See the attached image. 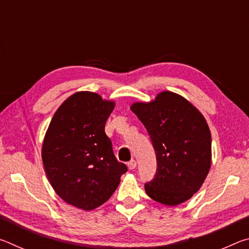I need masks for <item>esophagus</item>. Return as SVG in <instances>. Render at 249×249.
Masks as SVG:
<instances>
[{"label":"esophagus","instance_id":"1","mask_svg":"<svg viewBox=\"0 0 249 249\" xmlns=\"http://www.w3.org/2000/svg\"><path fill=\"white\" fill-rule=\"evenodd\" d=\"M136 166H137V162H136V160H134V159L130 160V161L127 163V167H128L129 170L135 169V168H136Z\"/></svg>","mask_w":249,"mask_h":249}]
</instances>
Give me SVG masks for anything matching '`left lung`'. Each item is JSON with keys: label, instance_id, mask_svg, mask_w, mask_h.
<instances>
[{"label": "left lung", "instance_id": "obj_1", "mask_svg": "<svg viewBox=\"0 0 249 249\" xmlns=\"http://www.w3.org/2000/svg\"><path fill=\"white\" fill-rule=\"evenodd\" d=\"M130 109L148 132L157 172L145 191L159 203L175 206L200 190L212 163L211 133L204 116L183 96L162 91Z\"/></svg>", "mask_w": 249, "mask_h": 249}]
</instances>
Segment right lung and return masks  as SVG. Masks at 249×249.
Wrapping results in <instances>:
<instances>
[{"label":"right lung","mask_w":249,"mask_h":249,"mask_svg":"<svg viewBox=\"0 0 249 249\" xmlns=\"http://www.w3.org/2000/svg\"><path fill=\"white\" fill-rule=\"evenodd\" d=\"M114 101L80 91L54 113L41 148L46 176L62 200L84 211L105 203L127 171L113 154L105 123Z\"/></svg>","instance_id":"right-lung-1"}]
</instances>
